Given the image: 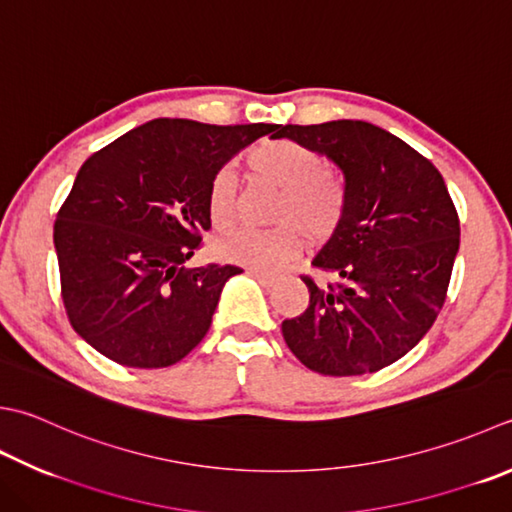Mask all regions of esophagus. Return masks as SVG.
<instances>
[{
  "label": "esophagus",
  "mask_w": 512,
  "mask_h": 512,
  "mask_svg": "<svg viewBox=\"0 0 512 512\" xmlns=\"http://www.w3.org/2000/svg\"><path fill=\"white\" fill-rule=\"evenodd\" d=\"M246 273L250 275V277H255L259 284L262 286H273L275 282H277V275L275 273H268V270H259V268H248Z\"/></svg>",
  "instance_id": "obj_1"
}]
</instances>
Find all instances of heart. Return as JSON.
Instances as JSON below:
<instances>
[{"label": "heart", "mask_w": 512, "mask_h": 512, "mask_svg": "<svg viewBox=\"0 0 512 512\" xmlns=\"http://www.w3.org/2000/svg\"><path fill=\"white\" fill-rule=\"evenodd\" d=\"M246 164L257 182L279 188L268 230L237 228L217 242V253L228 262L250 268H277L297 257L310 242H324L342 226L348 208L346 186L313 148L295 139H264L248 150ZM208 215L217 228L237 222L239 188L228 170L210 179Z\"/></svg>", "instance_id": "1"}]
</instances>
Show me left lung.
Instances as JSON below:
<instances>
[{"label":"left lung","mask_w":512,"mask_h":512,"mask_svg":"<svg viewBox=\"0 0 512 512\" xmlns=\"http://www.w3.org/2000/svg\"><path fill=\"white\" fill-rule=\"evenodd\" d=\"M342 168L348 208L302 275L308 306L282 335L306 368L377 373L413 350L442 310L459 250V215L430 159L388 130L357 119L277 126Z\"/></svg>","instance_id":"obj_1"}]
</instances>
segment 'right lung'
Segmentation results:
<instances>
[{
	"label": "right lung",
	"mask_w": 512,
	"mask_h": 512,
	"mask_svg": "<svg viewBox=\"0 0 512 512\" xmlns=\"http://www.w3.org/2000/svg\"><path fill=\"white\" fill-rule=\"evenodd\" d=\"M277 124L153 119L99 148L57 210L55 250L68 322L130 368L173 366L208 333L242 268L184 262L210 230L208 184Z\"/></svg>",
	"instance_id": "1"
}]
</instances>
